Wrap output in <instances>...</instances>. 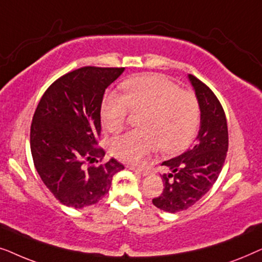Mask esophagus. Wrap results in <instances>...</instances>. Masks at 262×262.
Here are the masks:
<instances>
[{
	"label": "esophagus",
	"mask_w": 262,
	"mask_h": 262,
	"mask_svg": "<svg viewBox=\"0 0 262 262\" xmlns=\"http://www.w3.org/2000/svg\"><path fill=\"white\" fill-rule=\"evenodd\" d=\"M128 168H130L131 170L136 171V173L141 174L142 177H148L149 173H150V171H149L148 169H143V168H138V167H134V166H130V167H128Z\"/></svg>",
	"instance_id": "34e87169"
}]
</instances>
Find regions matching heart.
<instances>
[{
    "label": "heart",
    "instance_id": "1",
    "mask_svg": "<svg viewBox=\"0 0 262 262\" xmlns=\"http://www.w3.org/2000/svg\"><path fill=\"white\" fill-rule=\"evenodd\" d=\"M124 96L106 93L100 106L102 127L118 132L130 110L145 111L141 127L112 142V151L124 162L137 163L159 146L164 154H177L191 144L199 126L198 100L180 91L174 82L160 75L146 74L128 78L121 84Z\"/></svg>",
    "mask_w": 262,
    "mask_h": 262
}]
</instances>
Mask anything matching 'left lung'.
<instances>
[{
  "label": "left lung",
  "instance_id": "obj_1",
  "mask_svg": "<svg viewBox=\"0 0 262 262\" xmlns=\"http://www.w3.org/2000/svg\"><path fill=\"white\" fill-rule=\"evenodd\" d=\"M188 81L200 110V126L194 144L187 151L162 162L163 192L152 204L177 213L202 199L220 177L228 151V125L223 107L212 91L192 75Z\"/></svg>",
  "mask_w": 262,
  "mask_h": 262
}]
</instances>
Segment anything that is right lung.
Instances as JSON below:
<instances>
[{
	"label": "right lung",
	"mask_w": 262,
	"mask_h": 262,
	"mask_svg": "<svg viewBox=\"0 0 262 262\" xmlns=\"http://www.w3.org/2000/svg\"><path fill=\"white\" fill-rule=\"evenodd\" d=\"M125 68L84 67L50 85L35 110L31 152L39 177L63 205L82 209L108 193L113 175L124 169L111 159L85 166L105 151L98 148L100 106L106 88Z\"/></svg>",
	"instance_id": "1"
}]
</instances>
